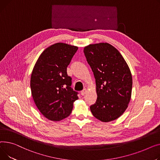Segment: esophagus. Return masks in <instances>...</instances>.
<instances>
[{
  "mask_svg": "<svg viewBox=\"0 0 160 160\" xmlns=\"http://www.w3.org/2000/svg\"><path fill=\"white\" fill-rule=\"evenodd\" d=\"M87 93V89L84 88V89L81 92V94L82 96H84V95L86 94Z\"/></svg>",
  "mask_w": 160,
  "mask_h": 160,
  "instance_id": "1",
  "label": "esophagus"
}]
</instances>
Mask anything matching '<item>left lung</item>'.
<instances>
[{
  "mask_svg": "<svg viewBox=\"0 0 160 160\" xmlns=\"http://www.w3.org/2000/svg\"><path fill=\"white\" fill-rule=\"evenodd\" d=\"M96 79L97 100L90 106L93 116L102 122L115 120L124 113L130 101L132 78L123 56L107 42L84 48Z\"/></svg>",
  "mask_w": 160,
  "mask_h": 160,
  "instance_id": "1",
  "label": "left lung"
}]
</instances>
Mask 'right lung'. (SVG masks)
<instances>
[{"label": "right lung", "mask_w": 160, "mask_h": 160, "mask_svg": "<svg viewBox=\"0 0 160 160\" xmlns=\"http://www.w3.org/2000/svg\"><path fill=\"white\" fill-rule=\"evenodd\" d=\"M78 46L55 43L45 49L32 72L30 87L35 104L41 113L53 121L71 114L78 92L72 88L67 70Z\"/></svg>", "instance_id": "obj_1"}]
</instances>
